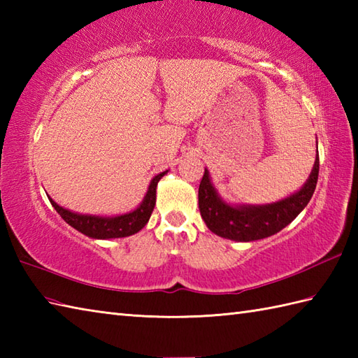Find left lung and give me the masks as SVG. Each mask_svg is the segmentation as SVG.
<instances>
[{
  "instance_id": "left-lung-1",
  "label": "left lung",
  "mask_w": 358,
  "mask_h": 358,
  "mask_svg": "<svg viewBox=\"0 0 358 358\" xmlns=\"http://www.w3.org/2000/svg\"><path fill=\"white\" fill-rule=\"evenodd\" d=\"M318 164L320 162H318L317 150L314 167L306 183L286 199L268 204L227 203L212 185L209 171L204 169L199 187L201 218L212 232L227 240L255 241L268 238L286 227L308 206L317 186Z\"/></svg>"
}]
</instances>
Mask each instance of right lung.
I'll return each instance as SVG.
<instances>
[{"mask_svg":"<svg viewBox=\"0 0 358 358\" xmlns=\"http://www.w3.org/2000/svg\"><path fill=\"white\" fill-rule=\"evenodd\" d=\"M167 171L155 175L150 180L148 192L144 195L140 206H136L134 210L126 212L121 215H112V217H103V215H89V214H78V212H72L58 203L53 201L49 196V201L52 206L55 208L62 218L67 224H71L73 229L87 235L90 238L95 240H110V238H123L134 235L141 231L144 226L148 224L152 210L155 208L157 200V185L162 180Z\"/></svg>","mask_w":358,"mask_h":358,"instance_id":"obj_1","label":"right lung"}]
</instances>
